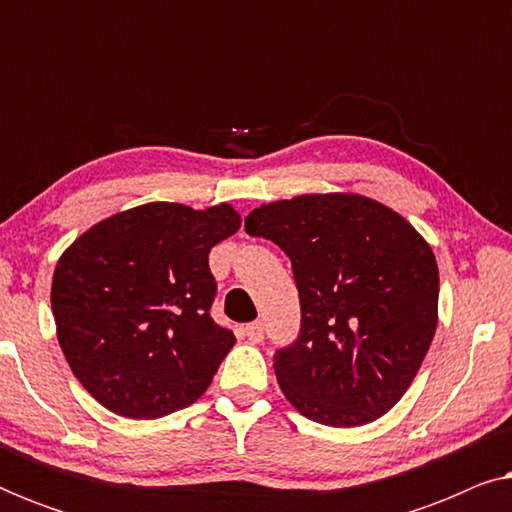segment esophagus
<instances>
[{
	"mask_svg": "<svg viewBox=\"0 0 512 512\" xmlns=\"http://www.w3.org/2000/svg\"><path fill=\"white\" fill-rule=\"evenodd\" d=\"M244 335H247L249 342H261L263 340V324H261V321H254V324L244 326Z\"/></svg>",
	"mask_w": 512,
	"mask_h": 512,
	"instance_id": "1",
	"label": "esophagus"
}]
</instances>
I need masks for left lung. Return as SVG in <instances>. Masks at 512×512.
Returning a JSON list of instances; mask_svg holds the SVG:
<instances>
[{
  "mask_svg": "<svg viewBox=\"0 0 512 512\" xmlns=\"http://www.w3.org/2000/svg\"><path fill=\"white\" fill-rule=\"evenodd\" d=\"M244 230L291 258L298 338L277 349L284 396L312 422L361 426L401 401L438 326V265L422 235L354 193L263 205Z\"/></svg>",
  "mask_w": 512,
  "mask_h": 512,
  "instance_id": "8db88e82",
  "label": "left lung"
}]
</instances>
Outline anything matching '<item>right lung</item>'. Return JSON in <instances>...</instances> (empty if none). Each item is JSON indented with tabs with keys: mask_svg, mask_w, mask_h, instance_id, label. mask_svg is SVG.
<instances>
[{
	"mask_svg": "<svg viewBox=\"0 0 512 512\" xmlns=\"http://www.w3.org/2000/svg\"><path fill=\"white\" fill-rule=\"evenodd\" d=\"M240 214L149 202L86 230L55 265L51 307L62 354L90 396L130 419L198 401L235 335L212 319L209 251Z\"/></svg>",
	"mask_w": 512,
	"mask_h": 512,
	"instance_id": "1",
	"label": "right lung"
}]
</instances>
